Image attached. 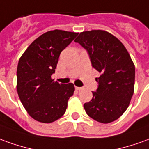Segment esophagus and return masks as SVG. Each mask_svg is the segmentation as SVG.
I'll return each mask as SVG.
<instances>
[{"instance_id": "esophagus-1", "label": "esophagus", "mask_w": 149, "mask_h": 149, "mask_svg": "<svg viewBox=\"0 0 149 149\" xmlns=\"http://www.w3.org/2000/svg\"><path fill=\"white\" fill-rule=\"evenodd\" d=\"M75 89H76V90H82L83 89V88H81V87H75Z\"/></svg>"}]
</instances>
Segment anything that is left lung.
<instances>
[{"label":"left lung","mask_w":149,"mask_h":149,"mask_svg":"<svg viewBox=\"0 0 149 149\" xmlns=\"http://www.w3.org/2000/svg\"><path fill=\"white\" fill-rule=\"evenodd\" d=\"M75 42L87 51L93 68L101 73L92 100L84 104L86 114L102 123L118 119L134 93L135 65L128 52L116 37L101 30L81 32Z\"/></svg>","instance_id":"obj_1"}]
</instances>
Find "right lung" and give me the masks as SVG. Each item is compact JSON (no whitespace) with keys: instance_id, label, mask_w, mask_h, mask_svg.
Wrapping results in <instances>:
<instances>
[{"instance_id":"right-lung-1","label":"right lung","mask_w":149,"mask_h":149,"mask_svg":"<svg viewBox=\"0 0 149 149\" xmlns=\"http://www.w3.org/2000/svg\"><path fill=\"white\" fill-rule=\"evenodd\" d=\"M78 33L55 30L47 31L25 51L17 68V90L24 108L32 118L50 123L62 117L68 101L73 95L72 83L54 81L59 56Z\"/></svg>"}]
</instances>
